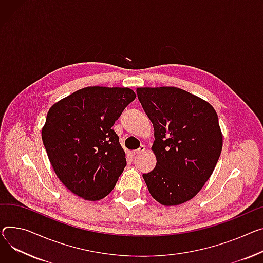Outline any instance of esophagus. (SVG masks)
I'll use <instances>...</instances> for the list:
<instances>
[{
  "label": "esophagus",
  "mask_w": 263,
  "mask_h": 263,
  "mask_svg": "<svg viewBox=\"0 0 263 263\" xmlns=\"http://www.w3.org/2000/svg\"><path fill=\"white\" fill-rule=\"evenodd\" d=\"M145 150H146L145 146H141V147H139V149H137V150H134V151H132V154H133V155H137V154H141V153L145 152Z\"/></svg>",
  "instance_id": "esophagus-1"
}]
</instances>
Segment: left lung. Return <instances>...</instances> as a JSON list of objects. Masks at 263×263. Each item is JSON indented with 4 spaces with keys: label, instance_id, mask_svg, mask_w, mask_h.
Masks as SVG:
<instances>
[{
    "label": "left lung",
    "instance_id": "8db88e82",
    "mask_svg": "<svg viewBox=\"0 0 263 263\" xmlns=\"http://www.w3.org/2000/svg\"><path fill=\"white\" fill-rule=\"evenodd\" d=\"M138 100L153 124L155 168L144 173L152 198L181 205L198 195L220 157L223 135L214 107L176 86L137 87Z\"/></svg>",
    "mask_w": 263,
    "mask_h": 263
}]
</instances>
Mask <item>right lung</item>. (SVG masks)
Masks as SVG:
<instances>
[{"label":"right lung","mask_w":263,"mask_h":263,"mask_svg":"<svg viewBox=\"0 0 263 263\" xmlns=\"http://www.w3.org/2000/svg\"><path fill=\"white\" fill-rule=\"evenodd\" d=\"M135 97L129 87L86 86L48 110L42 141L58 179L76 196L98 201L115 187L127 160L112 127Z\"/></svg>","instance_id":"add662e5"}]
</instances>
